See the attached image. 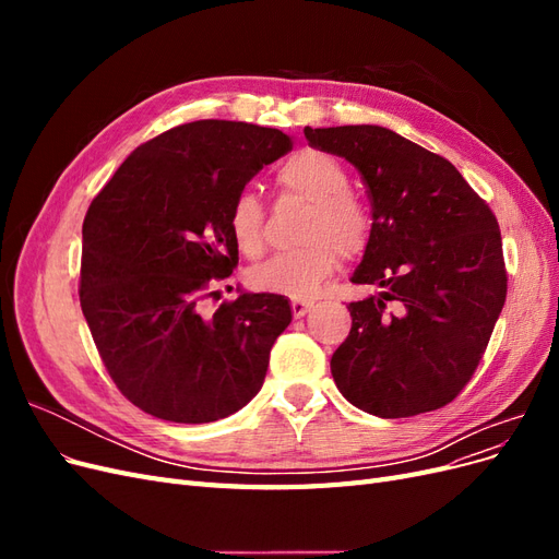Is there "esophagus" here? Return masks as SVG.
I'll return each mask as SVG.
<instances>
[{
    "label": "esophagus",
    "instance_id": "1",
    "mask_svg": "<svg viewBox=\"0 0 559 559\" xmlns=\"http://www.w3.org/2000/svg\"><path fill=\"white\" fill-rule=\"evenodd\" d=\"M312 306H314V300H310V298H294L292 300V312H294L296 319H300V317H306L310 312Z\"/></svg>",
    "mask_w": 559,
    "mask_h": 559
}]
</instances>
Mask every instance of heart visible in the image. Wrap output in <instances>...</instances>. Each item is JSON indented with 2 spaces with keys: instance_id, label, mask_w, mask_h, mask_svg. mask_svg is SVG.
Listing matches in <instances>:
<instances>
[{
  "instance_id": "heart-1",
  "label": "heart",
  "mask_w": 559,
  "mask_h": 559,
  "mask_svg": "<svg viewBox=\"0 0 559 559\" xmlns=\"http://www.w3.org/2000/svg\"><path fill=\"white\" fill-rule=\"evenodd\" d=\"M277 186L289 195L310 202L302 218L296 249L280 251L273 259L249 270L253 289L302 298L324 284L343 257H357L368 245L370 218L349 191L345 167L321 151H298L277 170ZM235 245L249 259L265 249L261 198L245 189L235 195L228 212Z\"/></svg>"
}]
</instances>
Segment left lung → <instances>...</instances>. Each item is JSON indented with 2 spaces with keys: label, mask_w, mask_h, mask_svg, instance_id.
Wrapping results in <instances>:
<instances>
[{
  "label": "left lung",
  "mask_w": 559,
  "mask_h": 559,
  "mask_svg": "<svg viewBox=\"0 0 559 559\" xmlns=\"http://www.w3.org/2000/svg\"><path fill=\"white\" fill-rule=\"evenodd\" d=\"M308 142L357 167L373 226L349 302L352 329L331 373L359 411L384 419L438 411L483 359L506 302L497 216L456 167L380 126L306 128Z\"/></svg>",
  "instance_id": "left-lung-1"
}]
</instances>
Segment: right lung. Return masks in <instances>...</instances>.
Segmentation results:
<instances>
[{
	"instance_id": "add662e5",
	"label": "right lung",
	"mask_w": 559,
	"mask_h": 559,
	"mask_svg": "<svg viewBox=\"0 0 559 559\" xmlns=\"http://www.w3.org/2000/svg\"><path fill=\"white\" fill-rule=\"evenodd\" d=\"M294 146L238 121H193L144 142L83 218L81 310L121 394L158 419L205 425L263 386L289 300L240 294L202 310L238 265L228 212L247 181Z\"/></svg>"
}]
</instances>
